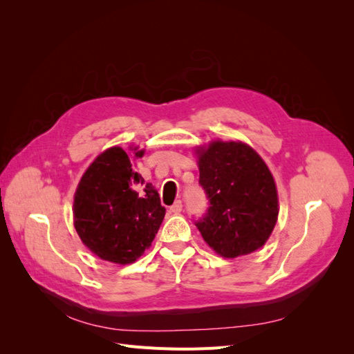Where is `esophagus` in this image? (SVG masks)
I'll list each match as a JSON object with an SVG mask.
<instances>
[{
	"label": "esophagus",
	"mask_w": 354,
	"mask_h": 354,
	"mask_svg": "<svg viewBox=\"0 0 354 354\" xmlns=\"http://www.w3.org/2000/svg\"><path fill=\"white\" fill-rule=\"evenodd\" d=\"M169 211L173 212V214H180L181 211H183V202L181 201H176L173 205L169 207Z\"/></svg>",
	"instance_id": "esophagus-1"
}]
</instances>
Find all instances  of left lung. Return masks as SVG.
I'll return each instance as SVG.
<instances>
[{"instance_id":"1","label":"left lung","mask_w":354,"mask_h":354,"mask_svg":"<svg viewBox=\"0 0 354 354\" xmlns=\"http://www.w3.org/2000/svg\"><path fill=\"white\" fill-rule=\"evenodd\" d=\"M198 153L199 185L209 205L195 220L203 241L226 259L261 248L279 212L274 180L264 160L241 142H212Z\"/></svg>"}]
</instances>
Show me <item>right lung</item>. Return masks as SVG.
<instances>
[{"instance_id": "add662e5", "label": "right lung", "mask_w": 354, "mask_h": 354, "mask_svg": "<svg viewBox=\"0 0 354 354\" xmlns=\"http://www.w3.org/2000/svg\"><path fill=\"white\" fill-rule=\"evenodd\" d=\"M164 216L158 192L133 171L121 147L95 158L73 199L75 229L81 241L102 260L116 264H130L143 255Z\"/></svg>"}]
</instances>
